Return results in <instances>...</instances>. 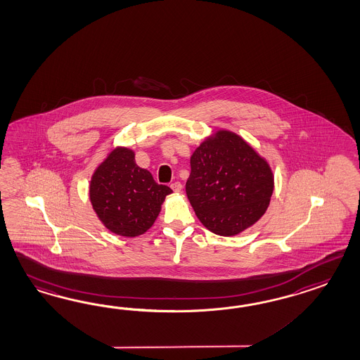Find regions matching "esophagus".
I'll list each match as a JSON object with an SVG mask.
<instances>
[{
	"label": "esophagus",
	"instance_id": "obj_1",
	"mask_svg": "<svg viewBox=\"0 0 360 360\" xmlns=\"http://www.w3.org/2000/svg\"><path fill=\"white\" fill-rule=\"evenodd\" d=\"M171 188H172V191H174V192L179 193L181 191L183 185H181L180 181H175V183H172V184H171Z\"/></svg>",
	"mask_w": 360,
	"mask_h": 360
}]
</instances>
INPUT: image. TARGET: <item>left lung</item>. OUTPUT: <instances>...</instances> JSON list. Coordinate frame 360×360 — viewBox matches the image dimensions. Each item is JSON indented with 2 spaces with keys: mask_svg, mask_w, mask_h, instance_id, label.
Masks as SVG:
<instances>
[{
  "mask_svg": "<svg viewBox=\"0 0 360 360\" xmlns=\"http://www.w3.org/2000/svg\"><path fill=\"white\" fill-rule=\"evenodd\" d=\"M185 191L203 226L220 236H234L266 212L274 175L240 136L219 131L193 153Z\"/></svg>",
  "mask_w": 360,
  "mask_h": 360,
  "instance_id": "left-lung-1",
  "label": "left lung"
}]
</instances>
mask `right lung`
Instances as JSON below:
<instances>
[{
    "label": "right lung",
    "instance_id": "1",
    "mask_svg": "<svg viewBox=\"0 0 360 360\" xmlns=\"http://www.w3.org/2000/svg\"><path fill=\"white\" fill-rule=\"evenodd\" d=\"M172 191L154 181L148 169L139 167L134 151L117 148L93 174L89 197L101 221L112 233L126 237L143 234L160 212Z\"/></svg>",
    "mask_w": 360,
    "mask_h": 360
}]
</instances>
